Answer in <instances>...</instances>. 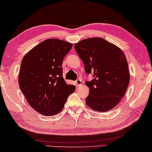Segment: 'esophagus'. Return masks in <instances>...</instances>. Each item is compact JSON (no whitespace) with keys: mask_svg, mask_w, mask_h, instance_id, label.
Listing matches in <instances>:
<instances>
[{"mask_svg":"<svg viewBox=\"0 0 152 152\" xmlns=\"http://www.w3.org/2000/svg\"><path fill=\"white\" fill-rule=\"evenodd\" d=\"M75 83H76V85L77 86H81V83H82V81H81V79H77V80L75 81Z\"/></svg>","mask_w":152,"mask_h":152,"instance_id":"esophagus-1","label":"esophagus"}]
</instances>
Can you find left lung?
Returning <instances> with one entry per match:
<instances>
[{
	"instance_id": "1",
	"label": "left lung",
	"mask_w": 152,
	"mask_h": 152,
	"mask_svg": "<svg viewBox=\"0 0 152 152\" xmlns=\"http://www.w3.org/2000/svg\"><path fill=\"white\" fill-rule=\"evenodd\" d=\"M75 50L93 79L86 81L89 93L86 103L93 110L106 112L114 108L126 93L129 75L123 52L101 38H88L75 44Z\"/></svg>"
}]
</instances>
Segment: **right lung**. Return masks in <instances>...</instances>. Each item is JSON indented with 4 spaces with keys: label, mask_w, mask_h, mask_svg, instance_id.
Segmentation results:
<instances>
[{
    "label": "right lung",
    "mask_w": 152,
    "mask_h": 152,
    "mask_svg": "<svg viewBox=\"0 0 152 152\" xmlns=\"http://www.w3.org/2000/svg\"><path fill=\"white\" fill-rule=\"evenodd\" d=\"M72 44L48 39L29 51L22 59L19 75L21 92L35 110L53 116L63 110L69 96L75 90L63 77V59Z\"/></svg>",
    "instance_id": "obj_1"
}]
</instances>
